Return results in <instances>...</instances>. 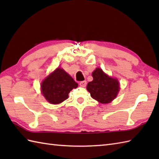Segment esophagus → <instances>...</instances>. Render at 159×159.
Here are the masks:
<instances>
[{
  "instance_id": "1",
  "label": "esophagus",
  "mask_w": 159,
  "mask_h": 159,
  "mask_svg": "<svg viewBox=\"0 0 159 159\" xmlns=\"http://www.w3.org/2000/svg\"><path fill=\"white\" fill-rule=\"evenodd\" d=\"M79 85L80 87H86V85H87V82L85 81V80H83V81H80L79 83Z\"/></svg>"
}]
</instances>
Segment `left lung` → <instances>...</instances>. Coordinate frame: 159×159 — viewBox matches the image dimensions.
Listing matches in <instances>:
<instances>
[{
  "label": "left lung",
  "mask_w": 159,
  "mask_h": 159,
  "mask_svg": "<svg viewBox=\"0 0 159 159\" xmlns=\"http://www.w3.org/2000/svg\"><path fill=\"white\" fill-rule=\"evenodd\" d=\"M93 80L87 84V89L93 99L100 103L111 102L119 92V82L116 79L109 77L102 70L96 68L92 73Z\"/></svg>",
  "instance_id": "8db88e82"
}]
</instances>
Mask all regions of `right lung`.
<instances>
[{"instance_id":"obj_1","label":"right lung","mask_w":159,"mask_h":159,"mask_svg":"<svg viewBox=\"0 0 159 159\" xmlns=\"http://www.w3.org/2000/svg\"><path fill=\"white\" fill-rule=\"evenodd\" d=\"M78 87V83L63 69L57 68L42 83V92L48 102L57 104L68 98L71 90Z\"/></svg>"}]
</instances>
